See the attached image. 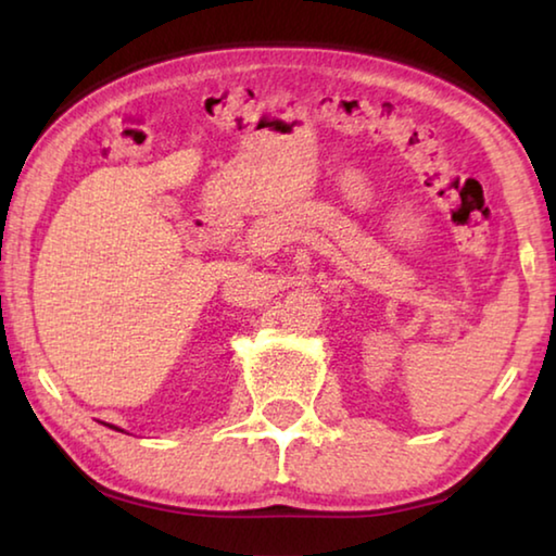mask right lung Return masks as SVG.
<instances>
[{
	"mask_svg": "<svg viewBox=\"0 0 556 556\" xmlns=\"http://www.w3.org/2000/svg\"><path fill=\"white\" fill-rule=\"evenodd\" d=\"M108 427H110V425H108ZM112 429H117V427H112ZM117 431H119V429H117Z\"/></svg>",
	"mask_w": 556,
	"mask_h": 556,
	"instance_id": "1",
	"label": "right lung"
}]
</instances>
